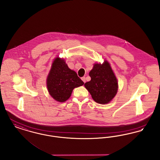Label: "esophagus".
I'll return each mask as SVG.
<instances>
[{
	"mask_svg": "<svg viewBox=\"0 0 160 160\" xmlns=\"http://www.w3.org/2000/svg\"><path fill=\"white\" fill-rule=\"evenodd\" d=\"M81 79L82 80V81L84 82V83L86 82V81H85V76H84V77H82V78H81Z\"/></svg>",
	"mask_w": 160,
	"mask_h": 160,
	"instance_id": "34e87169",
	"label": "esophagus"
}]
</instances>
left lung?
I'll return each instance as SVG.
<instances>
[{"mask_svg": "<svg viewBox=\"0 0 160 160\" xmlns=\"http://www.w3.org/2000/svg\"><path fill=\"white\" fill-rule=\"evenodd\" d=\"M91 80L84 85L97 103H109L118 92V82L109 63L95 64L89 73Z\"/></svg>", "mask_w": 160, "mask_h": 160, "instance_id": "obj_1", "label": "left lung"}]
</instances>
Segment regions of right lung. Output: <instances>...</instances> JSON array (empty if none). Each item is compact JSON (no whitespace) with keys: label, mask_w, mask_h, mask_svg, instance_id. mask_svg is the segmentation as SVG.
<instances>
[{"label":"right lung","mask_w":160,"mask_h":160,"mask_svg":"<svg viewBox=\"0 0 160 160\" xmlns=\"http://www.w3.org/2000/svg\"><path fill=\"white\" fill-rule=\"evenodd\" d=\"M84 84L76 72L68 68L64 59L55 58L47 79L48 91L55 100L67 101L73 90Z\"/></svg>","instance_id":"obj_1"}]
</instances>
